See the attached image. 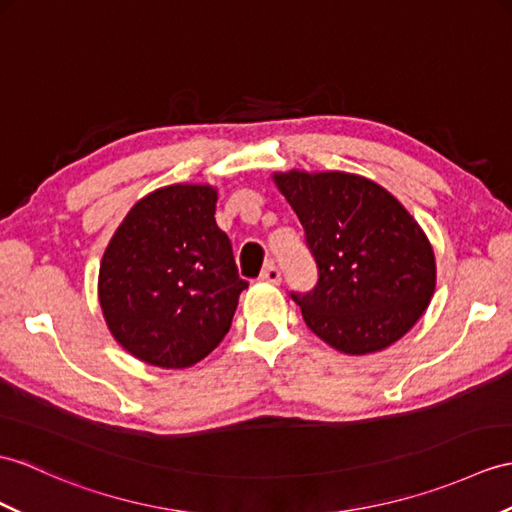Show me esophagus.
I'll return each instance as SVG.
<instances>
[{
	"label": "esophagus",
	"mask_w": 512,
	"mask_h": 512,
	"mask_svg": "<svg viewBox=\"0 0 512 512\" xmlns=\"http://www.w3.org/2000/svg\"><path fill=\"white\" fill-rule=\"evenodd\" d=\"M261 281L272 283V285H279L281 283V270L275 264H268L264 270H261Z\"/></svg>",
	"instance_id": "esophagus-1"
}]
</instances>
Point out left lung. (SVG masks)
Returning a JSON list of instances; mask_svg holds the SVG:
<instances>
[{
    "label": "left lung",
    "mask_w": 512,
    "mask_h": 512,
    "mask_svg": "<svg viewBox=\"0 0 512 512\" xmlns=\"http://www.w3.org/2000/svg\"><path fill=\"white\" fill-rule=\"evenodd\" d=\"M316 259L312 292L292 294L305 325L347 355L384 351L417 325L436 290L421 224L388 189L349 172L272 174Z\"/></svg>",
    "instance_id": "left-lung-1"
}]
</instances>
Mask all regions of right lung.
Wrapping results in <instances>:
<instances>
[{
  "mask_svg": "<svg viewBox=\"0 0 512 512\" xmlns=\"http://www.w3.org/2000/svg\"><path fill=\"white\" fill-rule=\"evenodd\" d=\"M218 189L178 183L137 200L100 261L111 336L150 366L187 368L227 336L248 283L216 224Z\"/></svg>",
  "mask_w": 512,
  "mask_h": 512,
  "instance_id": "add662e5",
  "label": "right lung"
}]
</instances>
